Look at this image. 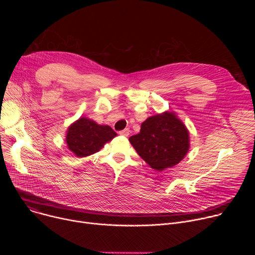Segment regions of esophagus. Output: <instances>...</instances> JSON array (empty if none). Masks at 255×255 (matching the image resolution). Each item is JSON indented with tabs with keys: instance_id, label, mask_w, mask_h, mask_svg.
Segmentation results:
<instances>
[{
	"instance_id": "1",
	"label": "esophagus",
	"mask_w": 255,
	"mask_h": 255,
	"mask_svg": "<svg viewBox=\"0 0 255 255\" xmlns=\"http://www.w3.org/2000/svg\"><path fill=\"white\" fill-rule=\"evenodd\" d=\"M129 133H130V130H129L128 128H126V129H124V130H122V131L119 132V134H120V135H123V136H128Z\"/></svg>"
}]
</instances>
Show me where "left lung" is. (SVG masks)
<instances>
[{"label":"left lung","mask_w":255,"mask_h":255,"mask_svg":"<svg viewBox=\"0 0 255 255\" xmlns=\"http://www.w3.org/2000/svg\"><path fill=\"white\" fill-rule=\"evenodd\" d=\"M129 141L140 157L156 170L177 164L190 146L186 126L170 112L149 117Z\"/></svg>","instance_id":"8db88e82"}]
</instances>
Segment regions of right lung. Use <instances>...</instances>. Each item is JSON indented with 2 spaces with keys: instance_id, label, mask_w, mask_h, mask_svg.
Instances as JSON below:
<instances>
[{
  "instance_id": "add662e5",
  "label": "right lung",
  "mask_w": 255,
  "mask_h": 255,
  "mask_svg": "<svg viewBox=\"0 0 255 255\" xmlns=\"http://www.w3.org/2000/svg\"><path fill=\"white\" fill-rule=\"evenodd\" d=\"M116 135L110 126L98 125L93 120L80 118L68 128L66 143L78 157H85L99 151L106 142Z\"/></svg>"
}]
</instances>
